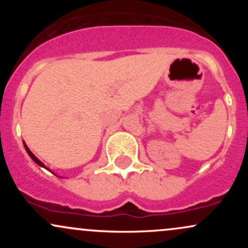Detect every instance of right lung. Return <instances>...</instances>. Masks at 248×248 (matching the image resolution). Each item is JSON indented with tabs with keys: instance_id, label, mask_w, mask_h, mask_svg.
Instances as JSON below:
<instances>
[{
	"instance_id": "1",
	"label": "right lung",
	"mask_w": 248,
	"mask_h": 248,
	"mask_svg": "<svg viewBox=\"0 0 248 248\" xmlns=\"http://www.w3.org/2000/svg\"><path fill=\"white\" fill-rule=\"evenodd\" d=\"M24 147H25V149H27V152H28V154H29V156H30V157H31V158H32V160H33V161H35V162H36V163H37V164H38V166H41V167H44V168H45V166H44V164H43V163H42V162H41V161H39V160H38V158H37V157H36V156H35V155H33V154L30 152V150H29V148H28L27 146H25V144H24Z\"/></svg>"
}]
</instances>
